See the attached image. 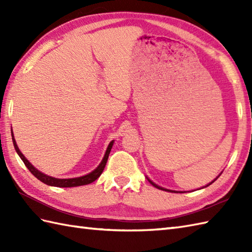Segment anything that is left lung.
<instances>
[{
    "instance_id": "obj_1",
    "label": "left lung",
    "mask_w": 252,
    "mask_h": 252,
    "mask_svg": "<svg viewBox=\"0 0 252 252\" xmlns=\"http://www.w3.org/2000/svg\"><path fill=\"white\" fill-rule=\"evenodd\" d=\"M219 176H220V175H219ZM219 176H218V178H219ZM218 178H217V179H218ZM217 179H216V180H217ZM147 180H148L149 182H151V184H152L153 186H155V187H156V189H161V190H167V191H171V192H185V191H175V190H170V189H163V187H161V186H158L157 184H155V183H154V182H153V181H151V180H149L148 178H147ZM216 180H213V181L211 182V183H210V184H208L207 186H209V185H211V184L213 183V182H215ZM207 186H205V187H207Z\"/></svg>"
}]
</instances>
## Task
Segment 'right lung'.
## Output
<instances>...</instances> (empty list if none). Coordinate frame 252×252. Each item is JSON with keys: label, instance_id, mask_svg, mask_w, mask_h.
I'll list each match as a JSON object with an SVG mask.
<instances>
[{"label": "right lung", "instance_id": "1", "mask_svg": "<svg viewBox=\"0 0 252 252\" xmlns=\"http://www.w3.org/2000/svg\"><path fill=\"white\" fill-rule=\"evenodd\" d=\"M12 138H13V144H14V147L16 149V152H17L18 156L23 160L25 165L30 172L33 174L37 180H40L41 182H43L44 184L46 185H50V186H56V187H74V186H81V185H88L90 183H92L95 180H97L100 174L103 173V171L105 169V165L107 163V160H108V156L110 154L111 151V147L114 145V141H111L109 143L108 147H107V151L105 153V156L101 160V162L98 164V167L96 168L92 172L87 174V175H83V176H80V178H73V179H56V178H53V176H49L44 173L40 172L39 170L35 169L33 165H32L29 161L28 159H27L21 152L19 151V148L17 146V144H16V141L14 138V134H13V130H12Z\"/></svg>", "mask_w": 252, "mask_h": 252}]
</instances>
